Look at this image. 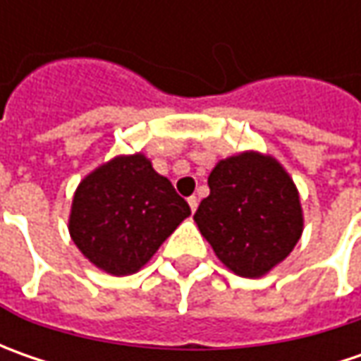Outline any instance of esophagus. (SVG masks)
<instances>
[{
	"mask_svg": "<svg viewBox=\"0 0 361 361\" xmlns=\"http://www.w3.org/2000/svg\"><path fill=\"white\" fill-rule=\"evenodd\" d=\"M188 207H190V211L195 213L197 207H199V199H197V197H190V199H188Z\"/></svg>",
	"mask_w": 361,
	"mask_h": 361,
	"instance_id": "1",
	"label": "esophagus"
}]
</instances>
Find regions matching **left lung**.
I'll return each instance as SVG.
<instances>
[{"label":"left lung","mask_w":361,"mask_h":361,"mask_svg":"<svg viewBox=\"0 0 361 361\" xmlns=\"http://www.w3.org/2000/svg\"><path fill=\"white\" fill-rule=\"evenodd\" d=\"M209 188L195 223L235 275H267L301 239L299 190L277 159L245 150L219 160L209 174Z\"/></svg>","instance_id":"8db88e82"}]
</instances>
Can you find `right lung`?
<instances>
[{
	"label": "right lung",
	"instance_id": "obj_1",
	"mask_svg": "<svg viewBox=\"0 0 361 361\" xmlns=\"http://www.w3.org/2000/svg\"><path fill=\"white\" fill-rule=\"evenodd\" d=\"M190 207L142 152L120 154L78 185L68 231L82 255L110 275L140 271Z\"/></svg>",
	"mask_w": 361,
	"mask_h": 361
}]
</instances>
